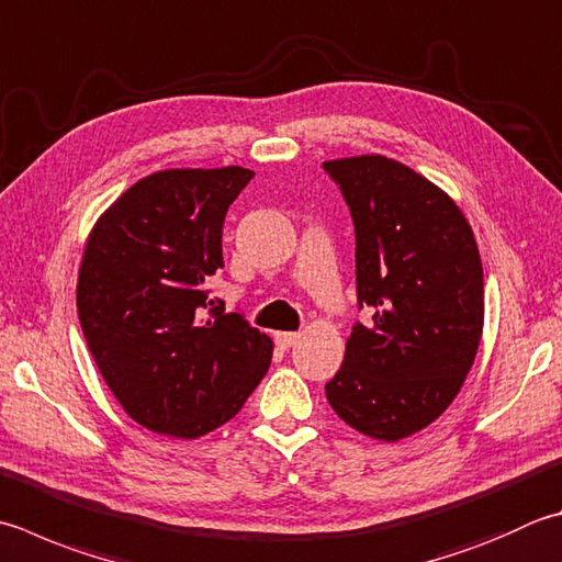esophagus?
Segmentation results:
<instances>
[{
  "instance_id": "obj_1",
  "label": "esophagus",
  "mask_w": 562,
  "mask_h": 562,
  "mask_svg": "<svg viewBox=\"0 0 562 562\" xmlns=\"http://www.w3.org/2000/svg\"><path fill=\"white\" fill-rule=\"evenodd\" d=\"M300 338H302V334H296V331H280L278 336H274V340H278V346H282V348H292Z\"/></svg>"
}]
</instances>
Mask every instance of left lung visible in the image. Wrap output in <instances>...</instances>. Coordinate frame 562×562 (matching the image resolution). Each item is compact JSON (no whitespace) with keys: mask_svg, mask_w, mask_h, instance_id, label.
<instances>
[{"mask_svg":"<svg viewBox=\"0 0 562 562\" xmlns=\"http://www.w3.org/2000/svg\"><path fill=\"white\" fill-rule=\"evenodd\" d=\"M356 226L358 306L326 400L378 441L422 431L456 400L485 324L482 260L468 218L424 175L384 156L326 160Z\"/></svg>","mask_w":562,"mask_h":562,"instance_id":"left-lung-1","label":"left lung"}]
</instances>
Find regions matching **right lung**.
<instances>
[{"mask_svg":"<svg viewBox=\"0 0 562 562\" xmlns=\"http://www.w3.org/2000/svg\"><path fill=\"white\" fill-rule=\"evenodd\" d=\"M250 178L238 165L153 172L87 238L77 278L87 348L124 412L156 434L224 426L270 368V336L209 294L226 212Z\"/></svg>","mask_w":562,"mask_h":562,"instance_id":"add662e5","label":"right lung"}]
</instances>
